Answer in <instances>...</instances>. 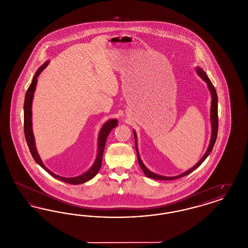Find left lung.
I'll return each instance as SVG.
<instances>
[{
	"instance_id": "left-lung-1",
	"label": "left lung",
	"mask_w": 248,
	"mask_h": 248,
	"mask_svg": "<svg viewBox=\"0 0 248 248\" xmlns=\"http://www.w3.org/2000/svg\"><path fill=\"white\" fill-rule=\"evenodd\" d=\"M196 72L197 74L200 76L202 78V80H203L206 84H207V87L211 93V108H210V122H211V138H210V142H209V145H208V148L205 152V154H203V156L201 158L200 161L194 165L193 167H191L189 170L185 171L184 173L178 175V176H175V177H165V176H161V175H158V174H155L154 172L150 171L145 165L143 164V162L141 161V158L140 156V153H139V150H138V139H137V134L136 132L134 131V137H135V144H136V151H137V155H138V160H139V164L140 165V168L142 169V171L144 172V174L150 178H154V179H157V180H173V179H177L179 177H184V176H187L189 175V173H191L193 170H195L196 168H198L202 162L207 158V156L209 154H211L212 152L213 147L215 145V142L217 140V129H218V117H217V94L216 92V89L214 87L211 81L209 80V78L207 77L206 73L204 71H202V69H201L199 67L196 68Z\"/></svg>"
}]
</instances>
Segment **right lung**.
Listing matches in <instances>:
<instances>
[{"label": "right lung", "mask_w": 248, "mask_h": 248, "mask_svg": "<svg viewBox=\"0 0 248 248\" xmlns=\"http://www.w3.org/2000/svg\"><path fill=\"white\" fill-rule=\"evenodd\" d=\"M49 61L45 62L38 70L36 71L35 75L32 78V82L31 83L30 87L28 88L26 95H25V101H24V133H25V138H26V141L29 146L30 152L32 155L33 159L35 160L36 163L40 165L42 168H44L48 174H50L52 177L61 180L63 182L72 184V185H78V184H83L87 181H89L90 179H92L93 177L97 174V172L99 171L100 167H101V163H102V157H103V152L105 149V145H106V140L109 132L113 129L114 127H116L118 125V121L117 119H110L108 121H107L106 123L102 125L101 129L99 131L98 134V140H97V154L96 157L94 160L93 165L82 175L77 176V177H60L59 175H56L55 173H53L52 171H50L46 165H44L41 157L39 156V154L37 152L36 149L35 140H34V135H33V131H32V112H31V108H32V100H33V96H34V92H35L36 84H37V78L39 77V75L41 74V72L44 71Z\"/></svg>", "instance_id": "add662e5"}]
</instances>
